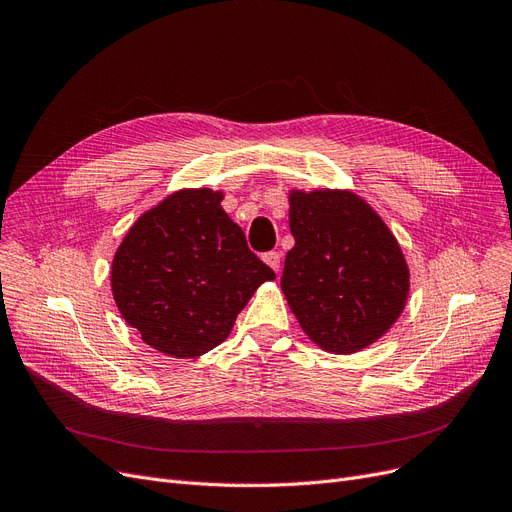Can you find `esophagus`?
<instances>
[{
  "label": "esophagus",
  "mask_w": 512,
  "mask_h": 512,
  "mask_svg": "<svg viewBox=\"0 0 512 512\" xmlns=\"http://www.w3.org/2000/svg\"><path fill=\"white\" fill-rule=\"evenodd\" d=\"M262 260L267 262L275 273H279V269H281V254H279V252H275V250H273V252H267V254L262 256Z\"/></svg>",
  "instance_id": "obj_1"
}]
</instances>
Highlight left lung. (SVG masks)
Instances as JSON below:
<instances>
[{
	"instance_id": "obj_1",
	"label": "left lung",
	"mask_w": 512,
	"mask_h": 512,
	"mask_svg": "<svg viewBox=\"0 0 512 512\" xmlns=\"http://www.w3.org/2000/svg\"><path fill=\"white\" fill-rule=\"evenodd\" d=\"M290 231L296 245L281 290L302 330L338 355L378 340L410 290L403 254L380 216L353 193H292Z\"/></svg>"
}]
</instances>
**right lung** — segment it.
<instances>
[{"instance_id": "add662e5", "label": "right lung", "mask_w": 512, "mask_h": 512, "mask_svg": "<svg viewBox=\"0 0 512 512\" xmlns=\"http://www.w3.org/2000/svg\"><path fill=\"white\" fill-rule=\"evenodd\" d=\"M210 189L178 191L142 214L113 258L124 319L153 349L193 359L229 336L262 281L275 279Z\"/></svg>"}]
</instances>
